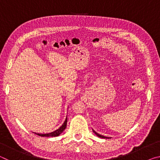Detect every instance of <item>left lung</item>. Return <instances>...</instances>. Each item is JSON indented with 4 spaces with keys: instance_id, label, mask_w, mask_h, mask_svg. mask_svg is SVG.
I'll use <instances>...</instances> for the list:
<instances>
[{
    "instance_id": "8db88e82",
    "label": "left lung",
    "mask_w": 160,
    "mask_h": 160,
    "mask_svg": "<svg viewBox=\"0 0 160 160\" xmlns=\"http://www.w3.org/2000/svg\"><path fill=\"white\" fill-rule=\"evenodd\" d=\"M93 132H94V133H95L97 136L98 137H99V138H107V137H105V136H103V135H99V133H97V132H96L95 131H93Z\"/></svg>"
}]
</instances>
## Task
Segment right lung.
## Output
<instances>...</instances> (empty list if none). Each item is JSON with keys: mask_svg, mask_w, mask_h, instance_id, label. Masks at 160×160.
<instances>
[{"mask_svg": "<svg viewBox=\"0 0 160 160\" xmlns=\"http://www.w3.org/2000/svg\"><path fill=\"white\" fill-rule=\"evenodd\" d=\"M67 120H68V118H66V121H65V122L63 123V125H62L60 127V128L56 130V131H55L49 132V133H45V134L37 133V132H34V133L38 135H39V136H42V137H56V136H58V135H60L61 132L64 131L65 129H66V126H67Z\"/></svg>", "mask_w": 160, "mask_h": 160, "instance_id": "right-lung-1", "label": "right lung"}]
</instances>
